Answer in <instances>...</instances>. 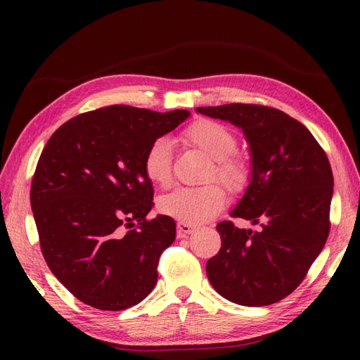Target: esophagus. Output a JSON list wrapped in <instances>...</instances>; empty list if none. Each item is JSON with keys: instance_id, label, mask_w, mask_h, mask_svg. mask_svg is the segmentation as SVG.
<instances>
[{"instance_id": "obj_1", "label": "esophagus", "mask_w": 360, "mask_h": 360, "mask_svg": "<svg viewBox=\"0 0 360 360\" xmlns=\"http://www.w3.org/2000/svg\"><path fill=\"white\" fill-rule=\"evenodd\" d=\"M176 229H178L179 238H184V236L193 233L196 231V226L190 224V223H184V221H179V223L176 224Z\"/></svg>"}]
</instances>
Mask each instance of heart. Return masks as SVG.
Segmentation results:
<instances>
[{
  "label": "heart",
  "mask_w": 360,
  "mask_h": 360,
  "mask_svg": "<svg viewBox=\"0 0 360 360\" xmlns=\"http://www.w3.org/2000/svg\"><path fill=\"white\" fill-rule=\"evenodd\" d=\"M182 139L190 147L200 148L212 158L207 179H218L231 190L241 192L249 184V164L236 153L238 141L232 129L215 120H196L190 125ZM143 173L159 187L170 186L173 179V145L168 137L153 141L143 156ZM226 190L217 182L202 187H181L165 195L159 207L165 215L190 224L204 223L224 207Z\"/></svg>",
  "instance_id": "1"
}]
</instances>
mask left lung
Masks as SVG:
<instances>
[{
    "label": "left lung",
    "mask_w": 360,
    "mask_h": 360,
    "mask_svg": "<svg viewBox=\"0 0 360 360\" xmlns=\"http://www.w3.org/2000/svg\"><path fill=\"white\" fill-rule=\"evenodd\" d=\"M198 112L243 129L252 151V179L232 210L262 231L221 221V249L205 264L213 289L243 307L288 297L307 277L330 235L333 170L309 129L272 106L229 103Z\"/></svg>",
    "instance_id": "left-lung-1"
}]
</instances>
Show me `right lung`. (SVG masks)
I'll return each instance as SVG.
<instances>
[{"label":"right lung","instance_id":"right-lung-1","mask_svg":"<svg viewBox=\"0 0 360 360\" xmlns=\"http://www.w3.org/2000/svg\"><path fill=\"white\" fill-rule=\"evenodd\" d=\"M188 114L105 106L65 122L44 145L30 186L40 249L85 304L122 311L155 288L176 224L147 218L155 192L142 162L148 145Z\"/></svg>","mask_w":360,"mask_h":360}]
</instances>
